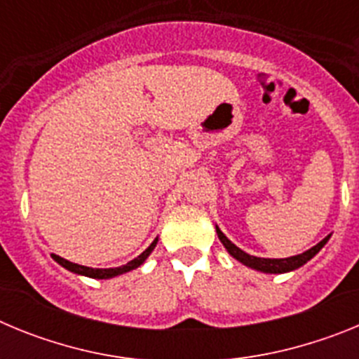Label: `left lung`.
Here are the masks:
<instances>
[{
  "mask_svg": "<svg viewBox=\"0 0 359 359\" xmlns=\"http://www.w3.org/2000/svg\"><path fill=\"white\" fill-rule=\"evenodd\" d=\"M215 231H217V237L219 241L223 243V246L226 248V252L230 253L233 259H237L239 262H243L244 266H248V268L257 269V271H262V273H287V271H293V269L300 268V266L306 264L307 261H311L320 250L325 246V243L329 241L327 236L325 239L320 241L316 246H313L311 250L307 252L300 253V255H293V257H287V259H262V257H253L248 255L246 252H243L241 248H237L236 244L231 243L226 236H224L223 231L219 230V226H215Z\"/></svg>",
  "mask_w": 359,
  "mask_h": 359,
  "instance_id": "left-lung-1",
  "label": "left lung"
}]
</instances>
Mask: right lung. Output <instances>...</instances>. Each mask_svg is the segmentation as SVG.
Wrapping results in <instances>:
<instances>
[{
  "instance_id": "obj_1",
  "label": "right lung",
  "mask_w": 359,
  "mask_h": 359,
  "mask_svg": "<svg viewBox=\"0 0 359 359\" xmlns=\"http://www.w3.org/2000/svg\"><path fill=\"white\" fill-rule=\"evenodd\" d=\"M156 243H158V239H154L151 243V246H149L145 252H142L140 255L136 257V259H133L131 262H128V264H123V266H118V268H107V269L88 268V266H81V264H75V262L66 261V259L55 255V253H52V259L55 262H59L62 268L69 269V271H73V273H77V275H84V277H90V278H113V277H116V275L128 273V271H131V269H135V268H138L140 264H144L145 259L151 255V252L154 250V246H156Z\"/></svg>"
}]
</instances>
